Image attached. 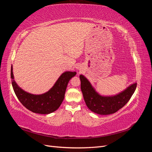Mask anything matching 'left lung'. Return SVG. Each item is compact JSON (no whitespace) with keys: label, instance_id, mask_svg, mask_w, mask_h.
Masks as SVG:
<instances>
[{"label":"left lung","instance_id":"obj_1","mask_svg":"<svg viewBox=\"0 0 152 152\" xmlns=\"http://www.w3.org/2000/svg\"><path fill=\"white\" fill-rule=\"evenodd\" d=\"M80 88L85 103L92 112L100 115H108L115 113L129 101L136 90L137 83L133 84L114 96H102L98 94L85 77L80 75Z\"/></svg>","mask_w":152,"mask_h":152}]
</instances>
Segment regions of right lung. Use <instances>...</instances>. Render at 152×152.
Segmentation results:
<instances>
[{"instance_id": "1", "label": "right lung", "mask_w": 152, "mask_h": 152, "mask_svg": "<svg viewBox=\"0 0 152 152\" xmlns=\"http://www.w3.org/2000/svg\"><path fill=\"white\" fill-rule=\"evenodd\" d=\"M75 74L76 72H64L51 89L40 95L26 93L21 89L14 80H12V86L18 99L25 108L34 113L49 114L56 111L60 107L65 97L68 82ZM11 78L14 79L12 67Z\"/></svg>"}]
</instances>
